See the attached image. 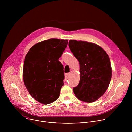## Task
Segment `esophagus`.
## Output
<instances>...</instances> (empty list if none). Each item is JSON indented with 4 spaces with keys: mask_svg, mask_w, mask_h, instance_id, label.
Returning <instances> with one entry per match:
<instances>
[{
    "mask_svg": "<svg viewBox=\"0 0 132 132\" xmlns=\"http://www.w3.org/2000/svg\"><path fill=\"white\" fill-rule=\"evenodd\" d=\"M69 73L65 74V80H67L68 79V78L69 77Z\"/></svg>",
    "mask_w": 132,
    "mask_h": 132,
    "instance_id": "1",
    "label": "esophagus"
}]
</instances>
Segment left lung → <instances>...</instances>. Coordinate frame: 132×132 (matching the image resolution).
<instances>
[{"instance_id": "8db88e82", "label": "left lung", "mask_w": 132, "mask_h": 132, "mask_svg": "<svg viewBox=\"0 0 132 132\" xmlns=\"http://www.w3.org/2000/svg\"><path fill=\"white\" fill-rule=\"evenodd\" d=\"M69 46L80 64V80L73 88L74 93L81 101L94 102L105 94L109 85L112 77L110 58L94 43L70 40Z\"/></svg>"}]
</instances>
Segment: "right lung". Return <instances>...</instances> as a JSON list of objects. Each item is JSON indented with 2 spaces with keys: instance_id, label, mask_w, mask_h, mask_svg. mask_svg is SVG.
Segmentation results:
<instances>
[{
  "instance_id": "1",
  "label": "right lung",
  "mask_w": 132,
  "mask_h": 132,
  "mask_svg": "<svg viewBox=\"0 0 132 132\" xmlns=\"http://www.w3.org/2000/svg\"><path fill=\"white\" fill-rule=\"evenodd\" d=\"M68 43L67 39L50 38L34 45L25 57L23 78L34 99L47 105L59 97L64 85L63 66L58 60Z\"/></svg>"
}]
</instances>
